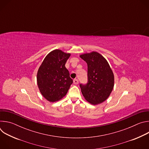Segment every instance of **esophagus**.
<instances>
[{"instance_id": "1", "label": "esophagus", "mask_w": 149, "mask_h": 149, "mask_svg": "<svg viewBox=\"0 0 149 149\" xmlns=\"http://www.w3.org/2000/svg\"><path fill=\"white\" fill-rule=\"evenodd\" d=\"M73 81H74V83L75 84H78L79 83V81H78V80L77 79H74Z\"/></svg>"}]
</instances>
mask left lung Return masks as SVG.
<instances>
[{
    "mask_svg": "<svg viewBox=\"0 0 149 149\" xmlns=\"http://www.w3.org/2000/svg\"><path fill=\"white\" fill-rule=\"evenodd\" d=\"M79 56L88 66V82L79 85L82 94L91 104L102 103L108 98L113 89V72L107 61L97 52L84 54Z\"/></svg>",
    "mask_w": 149,
    "mask_h": 149,
    "instance_id": "1",
    "label": "left lung"
}]
</instances>
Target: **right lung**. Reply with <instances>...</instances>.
I'll return each instance as SVG.
<instances>
[{
    "label": "right lung",
    "mask_w": 149,
    "mask_h": 149,
    "mask_svg": "<svg viewBox=\"0 0 149 149\" xmlns=\"http://www.w3.org/2000/svg\"><path fill=\"white\" fill-rule=\"evenodd\" d=\"M70 54L55 49L45 58L37 73V84L41 94L50 102L64 97L73 81L65 65Z\"/></svg>",
    "instance_id": "right-lung-1"
}]
</instances>
